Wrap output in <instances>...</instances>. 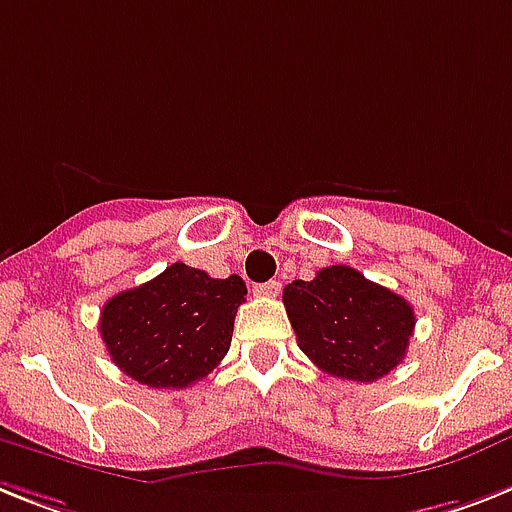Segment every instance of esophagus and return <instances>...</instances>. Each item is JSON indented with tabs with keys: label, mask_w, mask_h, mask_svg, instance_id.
<instances>
[{
	"label": "esophagus",
	"mask_w": 512,
	"mask_h": 512,
	"mask_svg": "<svg viewBox=\"0 0 512 512\" xmlns=\"http://www.w3.org/2000/svg\"><path fill=\"white\" fill-rule=\"evenodd\" d=\"M280 280H269V282H261V285H256V293L259 295H266V298H274V295L280 293Z\"/></svg>",
	"instance_id": "34e87169"
}]
</instances>
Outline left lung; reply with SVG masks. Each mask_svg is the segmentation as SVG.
Wrapping results in <instances>:
<instances>
[{
    "instance_id": "left-lung-1",
    "label": "left lung",
    "mask_w": 512,
    "mask_h": 512,
    "mask_svg": "<svg viewBox=\"0 0 512 512\" xmlns=\"http://www.w3.org/2000/svg\"><path fill=\"white\" fill-rule=\"evenodd\" d=\"M298 348L337 379L374 382L405 358L416 327L411 303L345 264L282 290Z\"/></svg>"
}]
</instances>
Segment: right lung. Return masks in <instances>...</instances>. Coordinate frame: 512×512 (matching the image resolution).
Masks as SVG:
<instances>
[{
    "mask_svg": "<svg viewBox=\"0 0 512 512\" xmlns=\"http://www.w3.org/2000/svg\"><path fill=\"white\" fill-rule=\"evenodd\" d=\"M246 282L214 280L188 264L167 266L151 282L122 290L101 308V340L130 379L183 390L209 377L227 356Z\"/></svg>",
    "mask_w": 512,
    "mask_h": 512,
    "instance_id": "add662e5",
    "label": "right lung"
}]
</instances>
